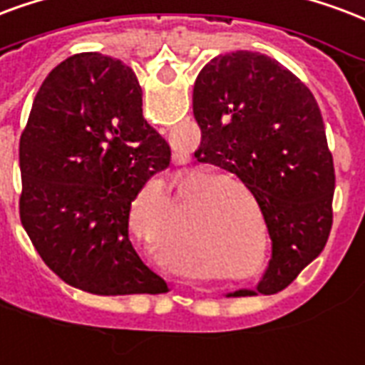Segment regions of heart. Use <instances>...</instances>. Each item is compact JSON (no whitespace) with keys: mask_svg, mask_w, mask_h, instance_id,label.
Wrapping results in <instances>:
<instances>
[{"mask_svg":"<svg viewBox=\"0 0 365 365\" xmlns=\"http://www.w3.org/2000/svg\"><path fill=\"white\" fill-rule=\"evenodd\" d=\"M209 172H201V174H197V178H209ZM232 183V182H230ZM215 187L212 183H199V185H195V187H190V190L183 191V195H193V193H205L203 197H201V203L203 205H215V203H222L224 197L220 195V193H217V191H210Z\"/></svg>","mask_w":365,"mask_h":365,"instance_id":"b5f03b06","label":"heart"}]
</instances>
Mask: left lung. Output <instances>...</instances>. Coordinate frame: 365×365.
Returning a JSON list of instances; mask_svg holds the SVG:
<instances>
[{"mask_svg":"<svg viewBox=\"0 0 365 365\" xmlns=\"http://www.w3.org/2000/svg\"><path fill=\"white\" fill-rule=\"evenodd\" d=\"M193 114L203 133L197 160L236 174L265 218L271 259L257 292H280L323 251L333 224L334 166L319 106L279 61L240 50L197 75Z\"/></svg>","mask_w":365,"mask_h":365,"instance_id":"obj_1","label":"left lung"}]
</instances>
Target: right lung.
I'll use <instances>...</instances> for the list:
<instances>
[{"label":"right lung","instance_id":"right-lung-1","mask_svg":"<svg viewBox=\"0 0 365 365\" xmlns=\"http://www.w3.org/2000/svg\"><path fill=\"white\" fill-rule=\"evenodd\" d=\"M19 212L46 265L98 296L164 292L129 240V210L170 145L143 118V91L120 59L75 53L48 75L19 143Z\"/></svg>","mask_w":365,"mask_h":365}]
</instances>
